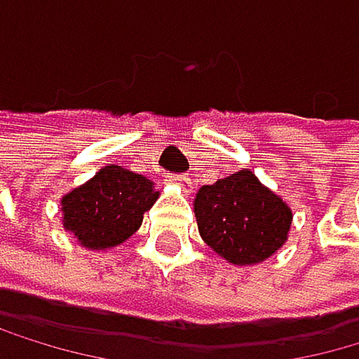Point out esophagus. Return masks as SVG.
<instances>
[{
	"mask_svg": "<svg viewBox=\"0 0 359 359\" xmlns=\"http://www.w3.org/2000/svg\"><path fill=\"white\" fill-rule=\"evenodd\" d=\"M168 180H170V182H175V184H180L182 189L191 191V177H189V175H184V172H168Z\"/></svg>",
	"mask_w": 359,
	"mask_h": 359,
	"instance_id": "obj_1",
	"label": "esophagus"
}]
</instances>
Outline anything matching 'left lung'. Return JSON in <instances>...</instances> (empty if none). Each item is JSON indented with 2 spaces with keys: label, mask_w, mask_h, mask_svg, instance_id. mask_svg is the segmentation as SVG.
I'll list each match as a JSON object with an SVG mask.
<instances>
[{
  "label": "left lung",
  "mask_w": 359,
  "mask_h": 359,
  "mask_svg": "<svg viewBox=\"0 0 359 359\" xmlns=\"http://www.w3.org/2000/svg\"><path fill=\"white\" fill-rule=\"evenodd\" d=\"M195 218L213 252L233 265H252L285 243L292 211L252 170H238L198 191Z\"/></svg>",
  "instance_id": "left-lung-1"
}]
</instances>
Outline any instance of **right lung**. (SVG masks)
<instances>
[{
	"instance_id": "1",
	"label": "right lung",
	"mask_w": 359,
	"mask_h": 359,
	"mask_svg": "<svg viewBox=\"0 0 359 359\" xmlns=\"http://www.w3.org/2000/svg\"><path fill=\"white\" fill-rule=\"evenodd\" d=\"M159 198L152 182L121 166H105L62 198V224L89 250L128 241Z\"/></svg>"
}]
</instances>
